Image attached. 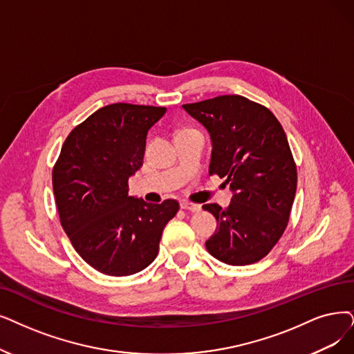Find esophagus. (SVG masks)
Instances as JSON below:
<instances>
[{
    "label": "esophagus",
    "instance_id": "1",
    "mask_svg": "<svg viewBox=\"0 0 354 354\" xmlns=\"http://www.w3.org/2000/svg\"><path fill=\"white\" fill-rule=\"evenodd\" d=\"M180 206H181V209L190 210V212H199V210H201V206H199V205L192 203V202H181Z\"/></svg>",
    "mask_w": 354,
    "mask_h": 354
}]
</instances>
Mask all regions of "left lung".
<instances>
[{
  "label": "left lung",
  "instance_id": "1",
  "mask_svg": "<svg viewBox=\"0 0 354 354\" xmlns=\"http://www.w3.org/2000/svg\"><path fill=\"white\" fill-rule=\"evenodd\" d=\"M183 109L210 133L209 174L225 178L234 193L226 209L203 205L218 222L206 250L225 264L257 263L283 235L295 201L298 173L286 133L270 110L243 95Z\"/></svg>",
  "mask_w": 354,
  "mask_h": 354
}]
</instances>
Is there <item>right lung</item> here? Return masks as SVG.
I'll return each instance as SVG.
<instances>
[{
	"label": "right lung",
	"mask_w": 354,
	"mask_h": 354,
	"mask_svg": "<svg viewBox=\"0 0 354 354\" xmlns=\"http://www.w3.org/2000/svg\"><path fill=\"white\" fill-rule=\"evenodd\" d=\"M165 107L109 104L71 131L52 171L61 225L75 251L109 276L148 267L160 250L174 199L147 203L128 194V180L142 167L147 133Z\"/></svg>",
	"instance_id": "right-lung-1"
}]
</instances>
